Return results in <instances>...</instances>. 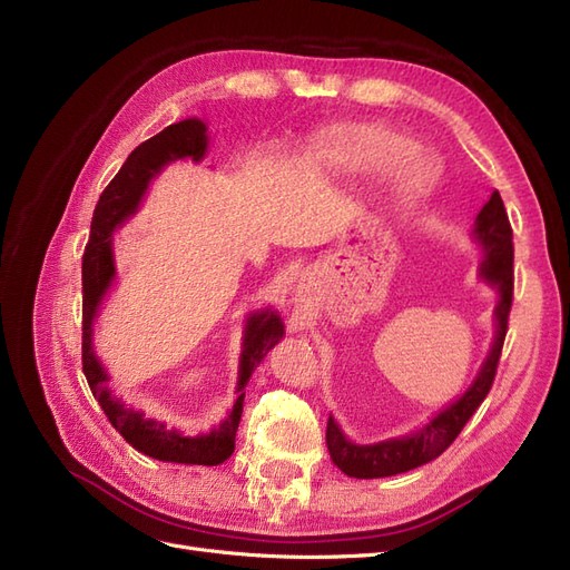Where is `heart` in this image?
Returning a JSON list of instances; mask_svg holds the SVG:
<instances>
[{
	"instance_id": "heart-1",
	"label": "heart",
	"mask_w": 570,
	"mask_h": 570,
	"mask_svg": "<svg viewBox=\"0 0 570 570\" xmlns=\"http://www.w3.org/2000/svg\"><path fill=\"white\" fill-rule=\"evenodd\" d=\"M416 154V142L385 124L352 120L318 132L312 142V159L327 174L344 178L383 176L402 167L392 185V202L400 212L421 204L433 189V168Z\"/></svg>"
}]
</instances>
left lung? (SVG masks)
<instances>
[{
  "instance_id": "left-lung-1",
  "label": "left lung",
  "mask_w": 570,
  "mask_h": 570,
  "mask_svg": "<svg viewBox=\"0 0 570 570\" xmlns=\"http://www.w3.org/2000/svg\"><path fill=\"white\" fill-rule=\"evenodd\" d=\"M473 237L480 243L482 252H485V258H482L480 264L482 281L490 283L499 292V302L494 306V342L488 358L482 361L478 377L454 404L442 409L433 421L425 423L416 433L404 438H394L375 444H354L352 440L344 438L340 425L333 419H327V452H331L333 463L344 475L364 480L387 478L419 469V465L438 459L446 446L459 438L463 425L469 423L482 400L488 396L497 375L499 356H502L513 299V230L504 209V202L499 197L497 189L475 218Z\"/></svg>"
}]
</instances>
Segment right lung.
Listing matches in <instances>:
<instances>
[{"label":"right lung","mask_w":570,"mask_h":570,"mask_svg":"<svg viewBox=\"0 0 570 570\" xmlns=\"http://www.w3.org/2000/svg\"><path fill=\"white\" fill-rule=\"evenodd\" d=\"M206 147H209V135L199 118H187L180 124H174L149 137L147 142L135 147L126 164L120 166L114 180L101 193L90 226V243L82 254V373L88 377V385L99 402L101 411L107 413L111 425L118 430L128 444L137 452H142L159 461L174 463H197V465H216L226 461L235 452V433L243 416L245 404V385L254 368L262 364V358L278 344L285 333V325L278 312H258L249 314L245 325V342L243 356H239V373H237V400L228 419L209 435L185 438L178 430L168 428L161 421L147 419L142 411L126 406L111 394L107 387L109 373L99 364L92 350V325L97 308L105 299L109 285L116 278L114 266V230L137 212L151 178L159 170L178 159L202 161Z\"/></svg>","instance_id":"add662e5"}]
</instances>
